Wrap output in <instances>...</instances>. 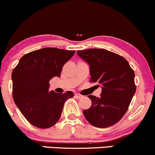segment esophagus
Returning a JSON list of instances; mask_svg holds the SVG:
<instances>
[{
	"label": "esophagus",
	"mask_w": 155,
	"mask_h": 155,
	"mask_svg": "<svg viewBox=\"0 0 155 155\" xmlns=\"http://www.w3.org/2000/svg\"><path fill=\"white\" fill-rule=\"evenodd\" d=\"M75 96H76V97L78 98V99H81V98H82L83 97H84V96H83L82 94H75Z\"/></svg>",
	"instance_id": "obj_1"
}]
</instances>
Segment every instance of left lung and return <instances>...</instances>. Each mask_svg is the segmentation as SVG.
<instances>
[{
  "label": "left lung",
  "mask_w": 155,
  "mask_h": 155,
  "mask_svg": "<svg viewBox=\"0 0 155 155\" xmlns=\"http://www.w3.org/2000/svg\"><path fill=\"white\" fill-rule=\"evenodd\" d=\"M90 66L91 83L102 87L101 97L89 95L91 106L84 110L92 126L107 128L116 124L127 111L136 91L134 72L122 56L104 49L77 51Z\"/></svg>",
  "instance_id": "obj_1"
}]
</instances>
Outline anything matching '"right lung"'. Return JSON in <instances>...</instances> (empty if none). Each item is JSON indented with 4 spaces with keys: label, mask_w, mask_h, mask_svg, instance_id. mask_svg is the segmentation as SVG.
I'll use <instances>...</instances> for the list:
<instances>
[{
    "label": "right lung",
    "mask_w": 155,
    "mask_h": 155,
    "mask_svg": "<svg viewBox=\"0 0 155 155\" xmlns=\"http://www.w3.org/2000/svg\"><path fill=\"white\" fill-rule=\"evenodd\" d=\"M74 50L44 48L24 54L12 73V97L24 117L40 129L51 127L58 122L66 101L74 96L49 90V81L61 77L64 65Z\"/></svg>",
    "instance_id": "add662e5"
}]
</instances>
